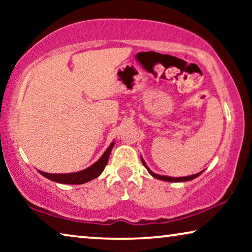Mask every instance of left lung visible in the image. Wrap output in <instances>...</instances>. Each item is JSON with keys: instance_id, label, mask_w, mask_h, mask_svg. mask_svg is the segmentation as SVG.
<instances>
[{"instance_id": "8db88e82", "label": "left lung", "mask_w": 252, "mask_h": 252, "mask_svg": "<svg viewBox=\"0 0 252 252\" xmlns=\"http://www.w3.org/2000/svg\"><path fill=\"white\" fill-rule=\"evenodd\" d=\"M141 160H142V164L144 165V166H146V168H147V170H148V172H149V173H150L151 175H153L154 178L158 179V180H163V181H170V182H182V181H189V180H192V179L197 178L198 175H201V174L203 173V171H202V172H199V173H197V174H194V175H189V177H181V178H172V177H165V175H159V174H156V173H154L153 171H150V170H149V167L147 166L146 161H144V160L142 159V156H141Z\"/></svg>"}]
</instances>
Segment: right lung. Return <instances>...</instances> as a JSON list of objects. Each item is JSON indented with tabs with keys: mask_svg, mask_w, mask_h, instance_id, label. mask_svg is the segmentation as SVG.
<instances>
[{
	"mask_svg": "<svg viewBox=\"0 0 252 252\" xmlns=\"http://www.w3.org/2000/svg\"><path fill=\"white\" fill-rule=\"evenodd\" d=\"M113 146H115V142L110 144L108 149L105 150V153L102 155V157L96 161L95 164H93L92 166L86 168V170L75 172V173H65V174H51V173H46V172L39 171V173L47 179H49L51 181L58 182V184H67V185H81L85 184V182H88L93 180V179L97 178L99 174L102 173L103 170H104L106 164L109 161L110 154H111V150Z\"/></svg>",
	"mask_w": 252,
	"mask_h": 252,
	"instance_id": "1",
	"label": "right lung"
}]
</instances>
